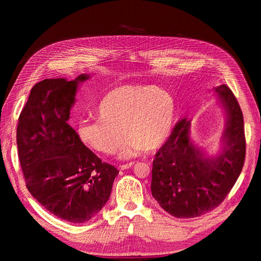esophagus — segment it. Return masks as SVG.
I'll use <instances>...</instances> for the list:
<instances>
[{"instance_id":"obj_1","label":"esophagus","mask_w":261,"mask_h":261,"mask_svg":"<svg viewBox=\"0 0 261 261\" xmlns=\"http://www.w3.org/2000/svg\"><path fill=\"white\" fill-rule=\"evenodd\" d=\"M133 164H134L133 162H132V163H127V164H122V165H120V170H126V169H129Z\"/></svg>"}]
</instances>
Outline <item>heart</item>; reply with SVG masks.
<instances>
[{
  "instance_id": "obj_1",
  "label": "heart",
  "mask_w": 261,
  "mask_h": 261,
  "mask_svg": "<svg viewBox=\"0 0 261 261\" xmlns=\"http://www.w3.org/2000/svg\"><path fill=\"white\" fill-rule=\"evenodd\" d=\"M174 100L154 86H121L108 92L98 116L84 120L77 134L83 143L105 154L114 153L127 137L121 156L128 159L143 150L153 152L169 138L174 120Z\"/></svg>"
}]
</instances>
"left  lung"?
Here are the masks:
<instances>
[{"instance_id":"obj_1","label":"left lung","mask_w":261,"mask_h":261,"mask_svg":"<svg viewBox=\"0 0 261 261\" xmlns=\"http://www.w3.org/2000/svg\"><path fill=\"white\" fill-rule=\"evenodd\" d=\"M216 92L227 114L224 148L219 156L204 158L189 139L191 121L179 120L152 162L151 193L160 207L180 219L200 217L218 207L238 180L245 161L244 118L226 85Z\"/></svg>"}]
</instances>
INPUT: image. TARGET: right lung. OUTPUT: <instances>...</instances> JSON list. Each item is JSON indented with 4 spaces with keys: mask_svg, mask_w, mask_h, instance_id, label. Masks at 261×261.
I'll use <instances>...</instances> for the list:
<instances>
[{
    "mask_svg": "<svg viewBox=\"0 0 261 261\" xmlns=\"http://www.w3.org/2000/svg\"><path fill=\"white\" fill-rule=\"evenodd\" d=\"M44 80L31 88L18 118L16 140L29 193L52 215L84 223L103 208L118 170L87 148L67 121L78 83Z\"/></svg>",
    "mask_w": 261,
    "mask_h": 261,
    "instance_id": "right-lung-1",
    "label": "right lung"
}]
</instances>
